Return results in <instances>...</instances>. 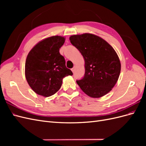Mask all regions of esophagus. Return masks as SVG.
Listing matches in <instances>:
<instances>
[{
    "label": "esophagus",
    "mask_w": 146,
    "mask_h": 146,
    "mask_svg": "<svg viewBox=\"0 0 146 146\" xmlns=\"http://www.w3.org/2000/svg\"><path fill=\"white\" fill-rule=\"evenodd\" d=\"M75 69H76V67H74L73 68H72V69H71V70L72 71V72H74V71H75Z\"/></svg>",
    "instance_id": "esophagus-1"
}]
</instances>
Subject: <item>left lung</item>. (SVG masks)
<instances>
[{
    "mask_svg": "<svg viewBox=\"0 0 146 146\" xmlns=\"http://www.w3.org/2000/svg\"><path fill=\"white\" fill-rule=\"evenodd\" d=\"M69 39L85 60V72L76 81L78 86L91 98L107 94L115 85L121 72L115 50L104 39L90 33L73 35Z\"/></svg>",
    "mask_w": 146,
    "mask_h": 146,
    "instance_id": "left-lung-1",
    "label": "left lung"
}]
</instances>
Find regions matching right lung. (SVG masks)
<instances>
[{
    "instance_id": "1",
    "label": "right lung",
    "mask_w": 146,
    "mask_h": 146,
    "mask_svg": "<svg viewBox=\"0 0 146 146\" xmlns=\"http://www.w3.org/2000/svg\"><path fill=\"white\" fill-rule=\"evenodd\" d=\"M64 38L54 36L38 42L27 55L25 65V78L31 88L36 94L50 96L58 91L63 78L73 75L66 68L64 56L60 48Z\"/></svg>"
}]
</instances>
